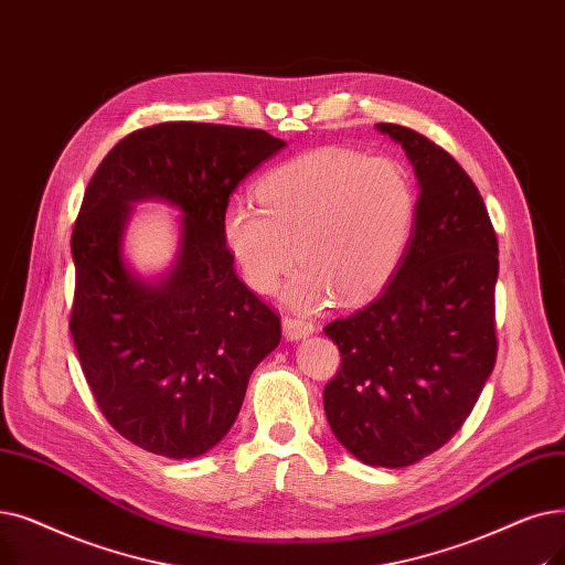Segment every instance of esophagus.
I'll list each match as a JSON object with an SVG mask.
<instances>
[{
  "label": "esophagus",
  "instance_id": "34e87169",
  "mask_svg": "<svg viewBox=\"0 0 565 565\" xmlns=\"http://www.w3.org/2000/svg\"><path fill=\"white\" fill-rule=\"evenodd\" d=\"M281 326H284L286 339H290V341L305 339V337L316 332V326L311 321H307V318H300V316H284Z\"/></svg>",
  "mask_w": 565,
  "mask_h": 565
}]
</instances>
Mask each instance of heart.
<instances>
[{
    "instance_id": "heart-1",
    "label": "heart",
    "mask_w": 565,
    "mask_h": 565,
    "mask_svg": "<svg viewBox=\"0 0 565 565\" xmlns=\"http://www.w3.org/2000/svg\"><path fill=\"white\" fill-rule=\"evenodd\" d=\"M258 195L263 205H226L224 244L256 292H275L300 256L305 265L286 298L302 309L334 296L347 305L376 296L397 273L418 214V193L399 161L337 147L269 170Z\"/></svg>"
}]
</instances>
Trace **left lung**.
<instances>
[{"mask_svg":"<svg viewBox=\"0 0 565 565\" xmlns=\"http://www.w3.org/2000/svg\"><path fill=\"white\" fill-rule=\"evenodd\" d=\"M376 129L413 163L418 214L381 296L323 330L341 353L323 406L351 455L402 469L448 444L494 370L499 242L478 186L444 147L399 125Z\"/></svg>","mask_w":565,"mask_h":565,"instance_id":"1","label":"left lung"}]
</instances>
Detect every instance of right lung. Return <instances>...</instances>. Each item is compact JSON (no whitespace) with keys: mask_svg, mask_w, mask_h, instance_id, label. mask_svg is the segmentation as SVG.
I'll list each match as a JSON object with an SVG mask.
<instances>
[{"mask_svg":"<svg viewBox=\"0 0 565 565\" xmlns=\"http://www.w3.org/2000/svg\"><path fill=\"white\" fill-rule=\"evenodd\" d=\"M286 142L260 129L163 121L121 138L96 168L73 226L68 328L104 418L134 446L191 459L233 427L281 323L237 279L222 218L233 189ZM183 210L174 273L134 278L120 235L134 200Z\"/></svg>","mask_w":565,"mask_h":565,"instance_id":"right-lung-1","label":"right lung"}]
</instances>
